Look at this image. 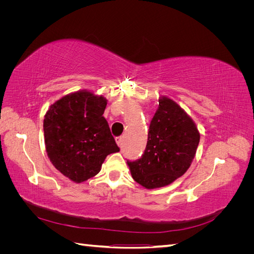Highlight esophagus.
<instances>
[{
	"mask_svg": "<svg viewBox=\"0 0 254 254\" xmlns=\"http://www.w3.org/2000/svg\"><path fill=\"white\" fill-rule=\"evenodd\" d=\"M115 141H117V144L120 146H122V143H123V137L122 136H118V137H115Z\"/></svg>",
	"mask_w": 254,
	"mask_h": 254,
	"instance_id": "obj_1",
	"label": "esophagus"
}]
</instances>
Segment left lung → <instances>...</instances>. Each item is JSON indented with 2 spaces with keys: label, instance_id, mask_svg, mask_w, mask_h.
Returning a JSON list of instances; mask_svg holds the SVG:
<instances>
[{
  "label": "left lung",
  "instance_id": "left-lung-1",
  "mask_svg": "<svg viewBox=\"0 0 254 254\" xmlns=\"http://www.w3.org/2000/svg\"><path fill=\"white\" fill-rule=\"evenodd\" d=\"M199 140L200 134L187 112L171 98L161 97L144 153L139 160L127 161L133 180L146 189L171 184L189 170Z\"/></svg>",
  "mask_w": 254,
  "mask_h": 254
}]
</instances>
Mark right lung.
Wrapping results in <instances>:
<instances>
[{
  "mask_svg": "<svg viewBox=\"0 0 254 254\" xmlns=\"http://www.w3.org/2000/svg\"><path fill=\"white\" fill-rule=\"evenodd\" d=\"M104 96L86 90L54 103L44 115L45 148L53 165L76 183L101 171L106 157L120 151L103 117Z\"/></svg>",
  "mask_w": 254,
  "mask_h": 254,
  "instance_id": "right-lung-1",
  "label": "right lung"
}]
</instances>
